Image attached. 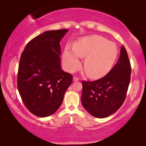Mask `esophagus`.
Listing matches in <instances>:
<instances>
[{"label": "esophagus", "mask_w": 146, "mask_h": 146, "mask_svg": "<svg viewBox=\"0 0 146 146\" xmlns=\"http://www.w3.org/2000/svg\"><path fill=\"white\" fill-rule=\"evenodd\" d=\"M78 80H79L78 78L76 77V76H75V77H73V81H78Z\"/></svg>", "instance_id": "1"}]
</instances>
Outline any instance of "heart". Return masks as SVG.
Wrapping results in <instances>:
<instances>
[{"label": "heart", "instance_id": "heart-1", "mask_svg": "<svg viewBox=\"0 0 146 146\" xmlns=\"http://www.w3.org/2000/svg\"><path fill=\"white\" fill-rule=\"evenodd\" d=\"M118 49L115 44L98 35L84 37L76 42L74 48L67 46L63 54L66 70L73 72L81 66L80 58L86 57L84 70L88 76L98 78L105 76L117 59Z\"/></svg>", "mask_w": 146, "mask_h": 146}]
</instances>
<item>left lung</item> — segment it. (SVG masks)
<instances>
[{"mask_svg":"<svg viewBox=\"0 0 146 146\" xmlns=\"http://www.w3.org/2000/svg\"><path fill=\"white\" fill-rule=\"evenodd\" d=\"M131 73L126 49L122 46L117 63L107 75L93 82H82L83 107L97 118H106L115 113L126 97Z\"/></svg>","mask_w":146,"mask_h":146,"instance_id":"left-lung-1","label":"left lung"}]
</instances>
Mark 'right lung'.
<instances>
[{
	"label": "right lung",
	"instance_id": "1",
	"mask_svg": "<svg viewBox=\"0 0 146 146\" xmlns=\"http://www.w3.org/2000/svg\"><path fill=\"white\" fill-rule=\"evenodd\" d=\"M68 31L44 32L29 41L21 54L17 87L24 105L37 117L55 113L72 82V75L60 66V42Z\"/></svg>",
	"mask_w": 146,
	"mask_h": 146
}]
</instances>
